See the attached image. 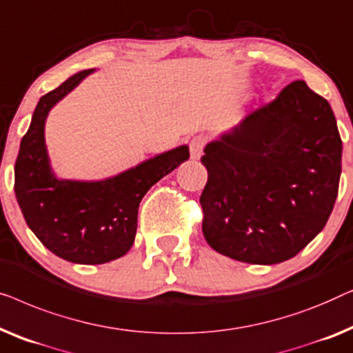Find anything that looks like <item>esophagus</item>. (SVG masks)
I'll return each mask as SVG.
<instances>
[{"label":"esophagus","instance_id":"34e87169","mask_svg":"<svg viewBox=\"0 0 353 353\" xmlns=\"http://www.w3.org/2000/svg\"><path fill=\"white\" fill-rule=\"evenodd\" d=\"M206 145V137L196 136L190 141V158L192 160H198L201 157L203 148Z\"/></svg>","mask_w":353,"mask_h":353}]
</instances>
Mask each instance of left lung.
<instances>
[{"label": "left lung", "mask_w": 353, "mask_h": 353, "mask_svg": "<svg viewBox=\"0 0 353 353\" xmlns=\"http://www.w3.org/2000/svg\"><path fill=\"white\" fill-rule=\"evenodd\" d=\"M342 141L331 105L305 81L205 147L203 235L212 250L280 264L323 230L334 208Z\"/></svg>", "instance_id": "obj_1"}]
</instances>
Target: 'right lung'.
Segmentation results:
<instances>
[{
    "instance_id": "right-lung-1",
    "label": "right lung",
    "mask_w": 353,
    "mask_h": 353,
    "mask_svg": "<svg viewBox=\"0 0 353 353\" xmlns=\"http://www.w3.org/2000/svg\"><path fill=\"white\" fill-rule=\"evenodd\" d=\"M92 72L75 73L39 99L14 168V192L30 230L56 256L88 265L115 261L131 250L143 195L190 157L181 145L103 181L54 174L44 142L48 113Z\"/></svg>"
}]
</instances>
